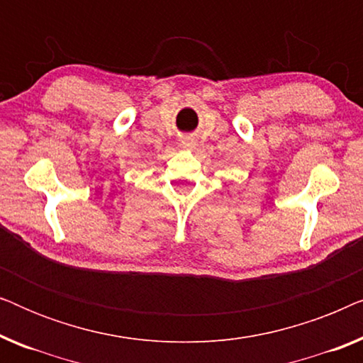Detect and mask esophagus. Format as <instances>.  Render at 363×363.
Instances as JSON below:
<instances>
[{"label":"esophagus","mask_w":363,"mask_h":363,"mask_svg":"<svg viewBox=\"0 0 363 363\" xmlns=\"http://www.w3.org/2000/svg\"><path fill=\"white\" fill-rule=\"evenodd\" d=\"M180 145H182V148H193V147L196 145V142L193 140V138L186 137V138H183V140L180 142Z\"/></svg>","instance_id":"34e87169"}]
</instances>
